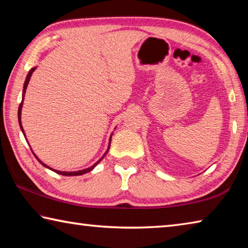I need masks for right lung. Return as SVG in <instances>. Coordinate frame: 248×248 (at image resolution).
<instances>
[{"instance_id":"obj_1","label":"right lung","mask_w":248,"mask_h":248,"mask_svg":"<svg viewBox=\"0 0 248 248\" xmlns=\"http://www.w3.org/2000/svg\"><path fill=\"white\" fill-rule=\"evenodd\" d=\"M37 68L35 66V68H32L31 71H29L28 72V74H27V77H26V79H25V83H24V87H23V95H22V103H20V105H19V107H18V123H19V127H20V130H22V132L24 133V136H25V131H24V129H23V125H22V108H23V102H24V98H25V93H26V89H27V86H28V83H29V79H31V74H32V72L33 71H35ZM112 136V134H111ZM111 136H110V138H109V143H108V149H107V151L106 152H105V154L103 155L102 157H100L97 162L95 163V164L93 165V166H91V167H87V169H84V170H77V171H61V170H53V169H51V167H49L48 165H46L45 163H43L40 161V159L37 157V155L32 152V154L35 155V157L38 159V162L40 163L41 165L43 166H45V167H47V169H49V170H53V171H56L57 174H60V175H63V176H79V175H83V174H86V173H89V171H91V170H93L94 169H95V166L98 164V163L102 161V159L105 157V155H106L107 153H108V151H109V148H110V142H111Z\"/></svg>"}]
</instances>
